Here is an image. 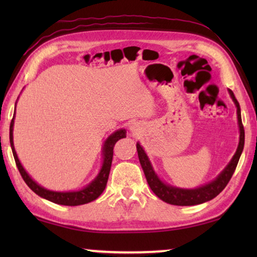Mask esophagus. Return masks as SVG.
<instances>
[{
	"label": "esophagus",
	"mask_w": 257,
	"mask_h": 257,
	"mask_svg": "<svg viewBox=\"0 0 257 257\" xmlns=\"http://www.w3.org/2000/svg\"><path fill=\"white\" fill-rule=\"evenodd\" d=\"M142 124L138 122H134L132 125H130V133L133 135H138L142 133Z\"/></svg>",
	"instance_id": "esophagus-1"
}]
</instances>
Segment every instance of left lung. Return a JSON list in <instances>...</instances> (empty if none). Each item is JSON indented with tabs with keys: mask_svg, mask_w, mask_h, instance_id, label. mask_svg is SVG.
Wrapping results in <instances>:
<instances>
[{
	"mask_svg": "<svg viewBox=\"0 0 257 257\" xmlns=\"http://www.w3.org/2000/svg\"><path fill=\"white\" fill-rule=\"evenodd\" d=\"M229 90L230 97L232 98L234 105L237 107V119H238V127H239V144L237 147V151L232 159L230 160L227 167H225L220 175L217 176L214 180L208 182V184L203 185L201 187L193 189H185V188H178V187L171 186L169 184H165L164 181L160 179V177L156 175L154 171L153 165H152L151 161L147 156L145 150L143 146L137 143V152H138V159L141 165L143 168V171L145 173L146 180L149 182V186L153 193L163 202L171 204V205H179V206H190V205H198V204L205 203L211 201L214 197H216L221 191L224 189V187L228 185L229 180L231 179L236 167L238 164V161L240 159V155L243 150V144H245V130H243V125L241 122V114H240V106L239 103L234 97L232 90Z\"/></svg>",
	"mask_w": 257,
	"mask_h": 257,
	"instance_id": "left-lung-1",
	"label": "left lung"
}]
</instances>
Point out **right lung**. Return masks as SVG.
<instances>
[{
  "instance_id": "obj_1",
  "label": "right lung",
  "mask_w": 257,
  "mask_h": 257,
  "mask_svg": "<svg viewBox=\"0 0 257 257\" xmlns=\"http://www.w3.org/2000/svg\"><path fill=\"white\" fill-rule=\"evenodd\" d=\"M17 104V102H16ZM15 115L14 119H12L10 123V144L12 149V153H14V158L16 161L17 167H18V170L20 172L21 177L25 180L26 184L32 189L35 194H37L38 196L42 198H45L47 201L53 202L55 204H60V205H67V206H77V205H82V204H87L89 202H93L96 199L99 195L103 193V190L105 189L106 182L108 179V173L111 170V164H112V158H113V147H114L115 143L121 138L125 137V129H119L111 134L110 136L106 138V141L104 142L103 144V150H102V156H103V163L101 167V170H99L98 175L96 176L92 182H89L88 185L84 188L79 190H72V191H54L46 189L41 185H38L36 181H35L32 177H30L27 171L25 170L23 164L20 163L18 159V155H17V152L15 150L14 145V124H15Z\"/></svg>"
}]
</instances>
